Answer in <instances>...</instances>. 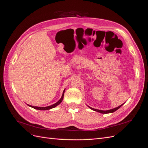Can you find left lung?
I'll return each mask as SVG.
<instances>
[{"label": "left lung", "instance_id": "1", "mask_svg": "<svg viewBox=\"0 0 148 148\" xmlns=\"http://www.w3.org/2000/svg\"><path fill=\"white\" fill-rule=\"evenodd\" d=\"M124 104V103H123ZM123 104H122V105H120V106H119V107H116V108H114V109H110V110H98V109H93V108H92V107H89V108H90L91 109H92V110H95V111H96V112H100V113H101V114H109V113H112V112H114L115 111H116L117 110H118L120 107H121V106H122L123 105Z\"/></svg>", "mask_w": 148, "mask_h": 148}]
</instances>
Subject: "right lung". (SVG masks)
<instances>
[{
    "label": "right lung",
    "mask_w": 148,
    "mask_h": 148,
    "mask_svg": "<svg viewBox=\"0 0 148 148\" xmlns=\"http://www.w3.org/2000/svg\"><path fill=\"white\" fill-rule=\"evenodd\" d=\"M64 92H65V89L63 92V94H62V97L60 99V100L57 102L55 104H53V105H51L50 106H47V107H36V106H30L28 105V106L31 107H33V108L35 109H37V110H49V109H51L52 108H54L57 106H58L59 104H60V103L62 102V100H63V98H64Z\"/></svg>",
    "instance_id": "right-lung-1"
}]
</instances>
